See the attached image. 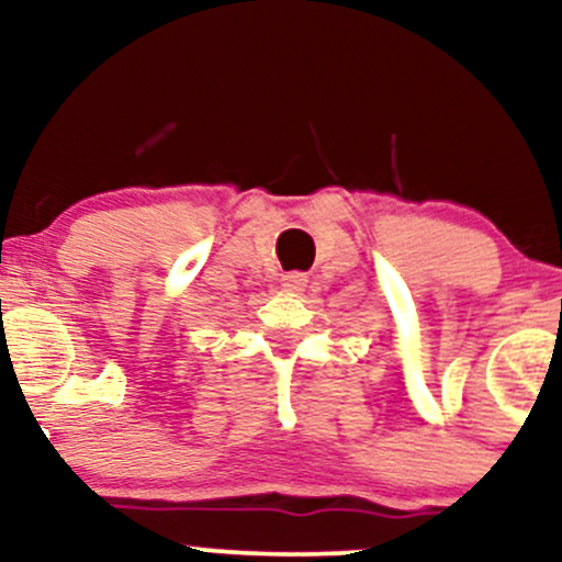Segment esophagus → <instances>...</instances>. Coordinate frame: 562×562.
Instances as JSON below:
<instances>
[{
    "label": "esophagus",
    "mask_w": 562,
    "mask_h": 562,
    "mask_svg": "<svg viewBox=\"0 0 562 562\" xmlns=\"http://www.w3.org/2000/svg\"><path fill=\"white\" fill-rule=\"evenodd\" d=\"M282 290H288V293H301V290H306V282L308 277L303 272H288L282 274Z\"/></svg>",
    "instance_id": "1"
}]
</instances>
